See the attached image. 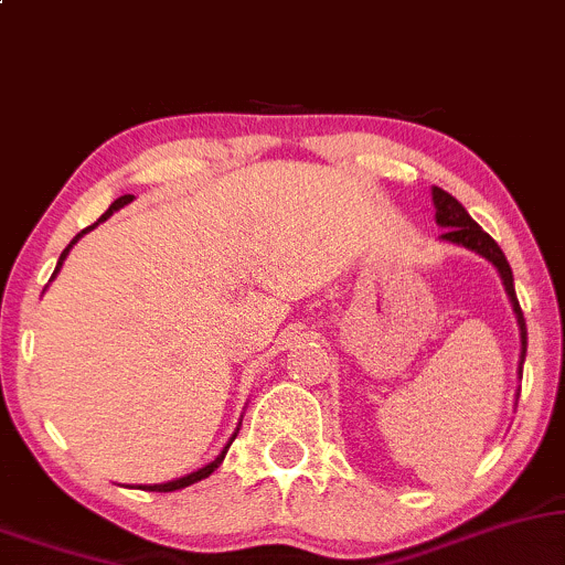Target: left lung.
Here are the masks:
<instances>
[{
  "mask_svg": "<svg viewBox=\"0 0 565 565\" xmlns=\"http://www.w3.org/2000/svg\"><path fill=\"white\" fill-rule=\"evenodd\" d=\"M431 200H434V207H437V223L441 228H447L445 234H441V239H447L452 244H463V247L473 249V253H479L481 257H487V260L498 268L502 284H505L508 297H511L515 318H519V329H521V365L519 369H523V358H526V321H523L519 297H515L511 265H508L505 255H502V249L498 247V242H494L487 231H481L479 223L466 213V207L460 205L452 194H447L445 189L434 186Z\"/></svg>",
  "mask_w": 565,
  "mask_h": 565,
  "instance_id": "8db88e82",
  "label": "left lung"
}]
</instances>
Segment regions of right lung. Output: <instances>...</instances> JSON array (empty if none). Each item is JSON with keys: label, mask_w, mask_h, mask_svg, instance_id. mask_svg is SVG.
I'll return each mask as SVG.
<instances>
[{"label": "right lung", "mask_w": 565, "mask_h": 565, "mask_svg": "<svg viewBox=\"0 0 565 565\" xmlns=\"http://www.w3.org/2000/svg\"><path fill=\"white\" fill-rule=\"evenodd\" d=\"M131 200H134V194H124V196H118V200H115V202H113V205L105 210V215H102V217H99V221H97V223H94V226H99V223H102V221H107V217H110V215L115 213V210H120V207H124V205H128V202H131ZM94 226H88V228H84V231H81V234H76V236H73V242H71V244H67V247L63 249V255H60V260H57V268H54V274H52V278H54V276H57V270H60V268H63V260H65V257H67V253H71V247H73V244H76V242L81 239V236H84V234H86V231H92ZM234 439H236V434H234V437H231V441H234ZM231 441H228V445H226V447H223V452H221V455H217V458L213 460V463H207L205 468H200V471H194V473H186V477H181V479L166 481V484H145V487H139V489H149V492H175V489H183V487L194 484V481H202V479H207V477H210V473H213V471H215V468H217V466H221V460H223V458H226V452H228Z\"/></svg>", "instance_id": "1"}]
</instances>
